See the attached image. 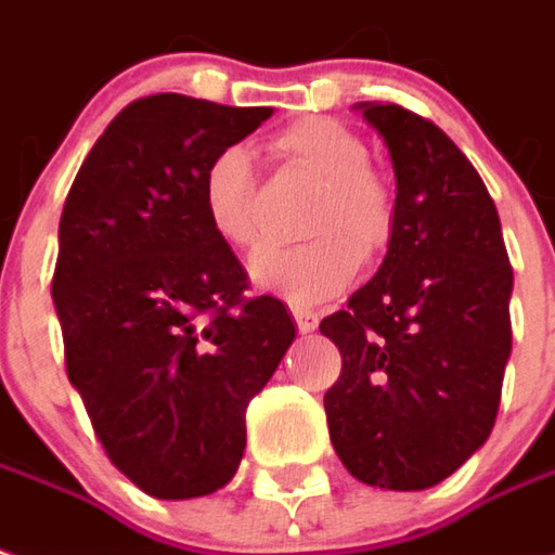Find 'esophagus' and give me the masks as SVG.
Here are the masks:
<instances>
[{
	"instance_id": "34e87169",
	"label": "esophagus",
	"mask_w": 555,
	"mask_h": 555,
	"mask_svg": "<svg viewBox=\"0 0 555 555\" xmlns=\"http://www.w3.org/2000/svg\"><path fill=\"white\" fill-rule=\"evenodd\" d=\"M294 321H297V331L312 333L318 327L315 312H304V309H294Z\"/></svg>"
}]
</instances>
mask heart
I'll return each mask as SVG.
<instances>
[{
  "instance_id": "b5f03b06",
  "label": "heart",
  "mask_w": 555,
  "mask_h": 555,
  "mask_svg": "<svg viewBox=\"0 0 555 555\" xmlns=\"http://www.w3.org/2000/svg\"><path fill=\"white\" fill-rule=\"evenodd\" d=\"M273 153L318 183L306 219L304 246L267 249L251 261V282L297 309H312L345 291L360 270L393 237L397 204L370 170V146L360 134L324 116H306L273 138ZM201 204L216 237L231 249L258 246V192L251 156L224 146L201 180Z\"/></svg>"
}]
</instances>
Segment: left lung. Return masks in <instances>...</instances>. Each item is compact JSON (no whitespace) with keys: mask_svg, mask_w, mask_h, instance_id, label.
Instances as JSON below:
<instances>
[{"mask_svg":"<svg viewBox=\"0 0 555 555\" xmlns=\"http://www.w3.org/2000/svg\"><path fill=\"white\" fill-rule=\"evenodd\" d=\"M397 177L378 273L321 321L343 354L324 393L343 466L382 490H426L487 441L511 358L499 212L460 146L399 104L360 102Z\"/></svg>","mask_w":555,"mask_h":555,"instance_id":"left-lung-1","label":"left lung"}]
</instances>
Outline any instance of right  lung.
<instances>
[{
    "mask_svg": "<svg viewBox=\"0 0 555 555\" xmlns=\"http://www.w3.org/2000/svg\"><path fill=\"white\" fill-rule=\"evenodd\" d=\"M270 114L177 92L131 102L62 207L53 304L68 382L111 463L156 499L237 475L246 409L297 336L282 300H243L246 270L201 204L210 158Z\"/></svg>",
    "mask_w": 555,
    "mask_h": 555,
    "instance_id": "add662e5",
    "label": "right lung"
}]
</instances>
